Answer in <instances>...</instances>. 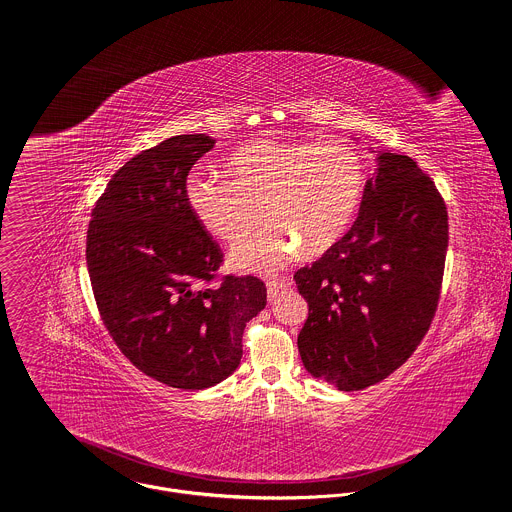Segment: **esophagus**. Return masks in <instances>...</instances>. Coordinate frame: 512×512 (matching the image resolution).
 <instances>
[{
  "mask_svg": "<svg viewBox=\"0 0 512 512\" xmlns=\"http://www.w3.org/2000/svg\"><path fill=\"white\" fill-rule=\"evenodd\" d=\"M289 287V283L287 281H269L267 283V298H269V302H273L283 289H287Z\"/></svg>",
  "mask_w": 512,
  "mask_h": 512,
  "instance_id": "obj_1",
  "label": "esophagus"
}]
</instances>
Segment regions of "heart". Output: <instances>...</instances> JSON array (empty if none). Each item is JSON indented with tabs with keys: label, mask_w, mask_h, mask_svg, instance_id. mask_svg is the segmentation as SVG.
I'll return each instance as SVG.
<instances>
[{
	"label": "heart",
	"mask_w": 512,
	"mask_h": 512,
	"mask_svg": "<svg viewBox=\"0 0 512 512\" xmlns=\"http://www.w3.org/2000/svg\"><path fill=\"white\" fill-rule=\"evenodd\" d=\"M223 170L229 180L188 176L184 194L198 225L231 245L263 212L271 227L231 253L243 271H273L298 249L304 257L330 251L352 227L367 186L360 156L336 141L255 139L227 156Z\"/></svg>",
	"instance_id": "heart-1"
}]
</instances>
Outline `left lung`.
<instances>
[{"mask_svg": "<svg viewBox=\"0 0 512 512\" xmlns=\"http://www.w3.org/2000/svg\"><path fill=\"white\" fill-rule=\"evenodd\" d=\"M352 229L294 279L310 314L298 336L306 371L360 391L413 354L440 300L448 212L409 156L373 152Z\"/></svg>", "mask_w": 512, "mask_h": 512, "instance_id": "1", "label": "left lung"}]
</instances>
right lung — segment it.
Returning <instances> with one entry per match:
<instances>
[{
	"instance_id": "add662e5",
	"label": "right lung",
	"mask_w": 512,
	"mask_h": 512,
	"mask_svg": "<svg viewBox=\"0 0 512 512\" xmlns=\"http://www.w3.org/2000/svg\"><path fill=\"white\" fill-rule=\"evenodd\" d=\"M214 143L204 133L174 135L131 158L109 180L87 231L103 324L133 367L174 389L231 377L243 330L267 304L253 275L206 287L223 255L190 212L184 186Z\"/></svg>"
}]
</instances>
